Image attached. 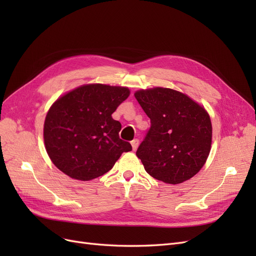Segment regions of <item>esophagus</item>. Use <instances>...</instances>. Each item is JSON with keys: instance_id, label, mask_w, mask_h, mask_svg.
I'll list each match as a JSON object with an SVG mask.
<instances>
[{"instance_id": "34e87169", "label": "esophagus", "mask_w": 256, "mask_h": 256, "mask_svg": "<svg viewBox=\"0 0 256 256\" xmlns=\"http://www.w3.org/2000/svg\"><path fill=\"white\" fill-rule=\"evenodd\" d=\"M131 145H132V150H136L138 146V138H134V141H131Z\"/></svg>"}]
</instances>
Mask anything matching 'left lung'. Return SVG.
<instances>
[{"instance_id": "left-lung-1", "label": "left lung", "mask_w": 256, "mask_h": 256, "mask_svg": "<svg viewBox=\"0 0 256 256\" xmlns=\"http://www.w3.org/2000/svg\"><path fill=\"white\" fill-rule=\"evenodd\" d=\"M134 97L150 118V128L136 150L145 171L166 184L190 180L210 152L212 128L206 110L171 88L142 90Z\"/></svg>"}]
</instances>
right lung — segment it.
Segmentation results:
<instances>
[{"mask_svg":"<svg viewBox=\"0 0 256 256\" xmlns=\"http://www.w3.org/2000/svg\"><path fill=\"white\" fill-rule=\"evenodd\" d=\"M127 88L83 85L58 99L46 116V150L56 166L69 177L90 180L113 168L132 150L120 138L122 125L112 118L128 98Z\"/></svg>","mask_w":256,"mask_h":256,"instance_id":"obj_1","label":"right lung"}]
</instances>
